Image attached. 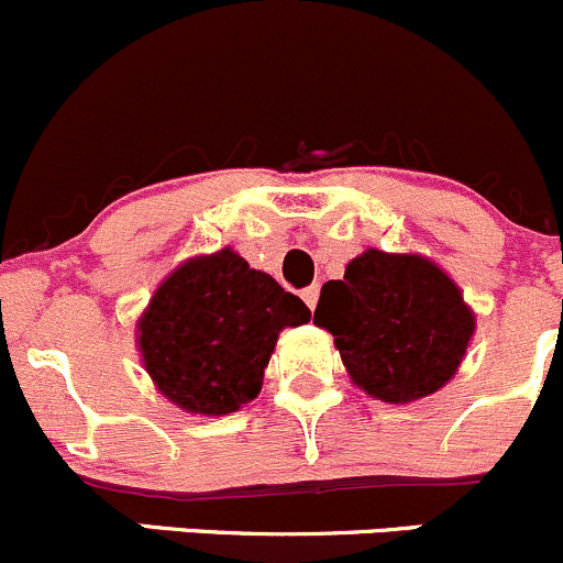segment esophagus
I'll return each mask as SVG.
<instances>
[{"label": "esophagus", "mask_w": 563, "mask_h": 563, "mask_svg": "<svg viewBox=\"0 0 563 563\" xmlns=\"http://www.w3.org/2000/svg\"><path fill=\"white\" fill-rule=\"evenodd\" d=\"M302 299H305V305H308L310 310L316 308V302H319V286H308V288H302Z\"/></svg>", "instance_id": "esophagus-1"}]
</instances>
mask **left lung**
<instances>
[{
  "instance_id": "obj_1",
  "label": "left lung",
  "mask_w": 563,
  "mask_h": 563,
  "mask_svg": "<svg viewBox=\"0 0 563 563\" xmlns=\"http://www.w3.org/2000/svg\"><path fill=\"white\" fill-rule=\"evenodd\" d=\"M313 321L332 332L349 376L382 401L440 390L473 335V313L443 269L420 255L368 250L321 286Z\"/></svg>"
}]
</instances>
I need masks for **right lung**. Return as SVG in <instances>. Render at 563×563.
Masks as SVG:
<instances>
[{"label":"right lung","instance_id":"right-lung-1","mask_svg":"<svg viewBox=\"0 0 563 563\" xmlns=\"http://www.w3.org/2000/svg\"><path fill=\"white\" fill-rule=\"evenodd\" d=\"M310 319L308 305L233 250L178 266L140 319L151 379L178 407L228 415L258 396L283 327Z\"/></svg>","mask_w":563,"mask_h":563}]
</instances>
